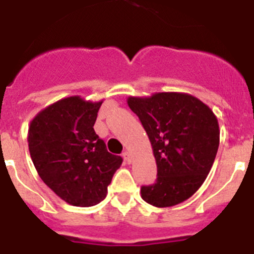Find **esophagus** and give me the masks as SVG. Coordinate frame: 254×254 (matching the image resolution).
Listing matches in <instances>:
<instances>
[{"instance_id":"1","label":"esophagus","mask_w":254,"mask_h":254,"mask_svg":"<svg viewBox=\"0 0 254 254\" xmlns=\"http://www.w3.org/2000/svg\"><path fill=\"white\" fill-rule=\"evenodd\" d=\"M123 159H125V161L127 162V164H131V161H132V157H131V153H129L128 151L123 152Z\"/></svg>"}]
</instances>
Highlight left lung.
I'll use <instances>...</instances> for the list:
<instances>
[{
	"label": "left lung",
	"instance_id": "1",
	"mask_svg": "<svg viewBox=\"0 0 254 254\" xmlns=\"http://www.w3.org/2000/svg\"><path fill=\"white\" fill-rule=\"evenodd\" d=\"M155 156L157 180L141 188V198L155 207H172L202 186L214 164L220 129L216 115L188 93L164 92L128 97Z\"/></svg>",
	"mask_w": 254,
	"mask_h": 254
}]
</instances>
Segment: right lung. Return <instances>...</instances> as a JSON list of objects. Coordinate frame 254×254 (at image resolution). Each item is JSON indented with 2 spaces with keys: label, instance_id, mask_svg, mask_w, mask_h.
<instances>
[{
  "label": "right lung",
  "instance_id": "1",
  "mask_svg": "<svg viewBox=\"0 0 254 254\" xmlns=\"http://www.w3.org/2000/svg\"><path fill=\"white\" fill-rule=\"evenodd\" d=\"M102 102L80 95L59 99L28 126V151L39 177L59 198L77 207L105 199L123 161L107 152L93 128Z\"/></svg>",
  "mask_w": 254,
  "mask_h": 254
}]
</instances>
